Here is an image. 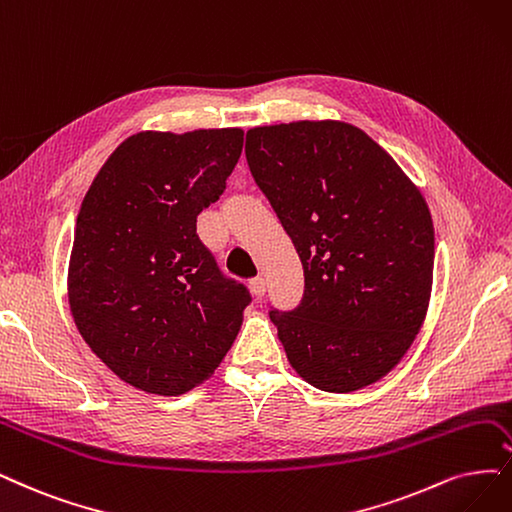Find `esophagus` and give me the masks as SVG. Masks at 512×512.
<instances>
[{"label":"esophagus","mask_w":512,"mask_h":512,"mask_svg":"<svg viewBox=\"0 0 512 512\" xmlns=\"http://www.w3.org/2000/svg\"><path fill=\"white\" fill-rule=\"evenodd\" d=\"M249 289H251V293H253L255 297H263V295H266V280H263L261 276L253 278V280L249 282Z\"/></svg>","instance_id":"34e87169"}]
</instances>
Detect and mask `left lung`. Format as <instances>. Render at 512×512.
I'll return each instance as SVG.
<instances>
[{
  "instance_id": "obj_1",
  "label": "left lung",
  "mask_w": 512,
  "mask_h": 512,
  "mask_svg": "<svg viewBox=\"0 0 512 512\" xmlns=\"http://www.w3.org/2000/svg\"><path fill=\"white\" fill-rule=\"evenodd\" d=\"M246 162L304 266L301 304L270 312L291 367L325 392L382 380L430 304L434 227L418 185L342 120L255 126Z\"/></svg>"
}]
</instances>
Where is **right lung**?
<instances>
[{
  "label": "right lung",
  "mask_w": 512,
  "mask_h": 512,
  "mask_svg": "<svg viewBox=\"0 0 512 512\" xmlns=\"http://www.w3.org/2000/svg\"><path fill=\"white\" fill-rule=\"evenodd\" d=\"M242 128L141 130L84 196L67 270L73 323L122 382L179 396L206 382L240 331L249 291L196 234L242 154Z\"/></svg>",
  "instance_id": "obj_1"
}]
</instances>
